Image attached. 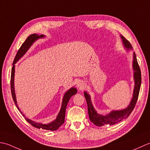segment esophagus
<instances>
[{
	"label": "esophagus",
	"instance_id": "obj_1",
	"mask_svg": "<svg viewBox=\"0 0 150 150\" xmlns=\"http://www.w3.org/2000/svg\"><path fill=\"white\" fill-rule=\"evenodd\" d=\"M85 83L83 81L81 80H78L76 82V87H77L79 90H82L84 88Z\"/></svg>",
	"mask_w": 150,
	"mask_h": 150
}]
</instances>
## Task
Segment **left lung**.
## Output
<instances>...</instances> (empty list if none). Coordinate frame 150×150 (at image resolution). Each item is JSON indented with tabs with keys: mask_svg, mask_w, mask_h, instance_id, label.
<instances>
[{
	"mask_svg": "<svg viewBox=\"0 0 150 150\" xmlns=\"http://www.w3.org/2000/svg\"><path fill=\"white\" fill-rule=\"evenodd\" d=\"M120 38L122 39V42H123V45L126 48V50H132L133 47L130 44V42L122 35H120ZM133 69L135 87H134L132 98H131L129 105L126 109L112 111L105 115L98 114L94 108L92 102H91L90 95L85 91L84 92V96L87 103L88 117H89L90 120L96 126L100 127L104 126L105 124H109L110 126H112V125L117 124L123 119H126L129 117L131 112H132L134 108H135L137 101L138 100L140 85H141V72H140V67L139 66L138 62H137L136 54L135 52H133Z\"/></svg>",
	"mask_w": 150,
	"mask_h": 150,
	"instance_id": "obj_1",
	"label": "left lung"
}]
</instances>
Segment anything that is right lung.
<instances>
[{
	"mask_svg": "<svg viewBox=\"0 0 150 150\" xmlns=\"http://www.w3.org/2000/svg\"><path fill=\"white\" fill-rule=\"evenodd\" d=\"M45 35H39L36 33H33V34L30 35L28 36L26 41H24L22 46H21L19 50H18L17 53L15 56V57L13 63V67L11 69V95L12 98H13V100L14 101V103L15 105H16L17 108L18 110L21 112V113L22 114L23 117L25 118L26 120L30 123V124L35 127L36 128H38V129H46V130H50V131H55L57 130L58 128H59L65 122V111H66V108L67 103H68L69 100L71 99V98L74 95L77 93V89L75 87H72L69 89L67 92L65 93L63 98L62 100V108L60 109V111L58 113L56 118L52 122H50V123L47 124H43L42 123H38V122H35L33 121L30 119H28L26 118L24 115L23 113L21 111L19 107L17 105V100H16V96H15V87H14V77H15V64L18 61H19L21 57H22L24 54L26 53V52L28 50L30 47L33 44V42L36 41L39 39H41L45 38Z\"/></svg>",
	"mask_w": 150,
	"mask_h": 150,
	"instance_id": "add662e5",
	"label": "right lung"
}]
</instances>
